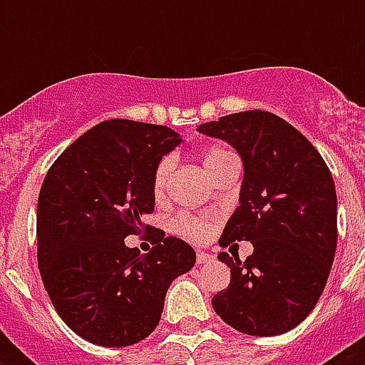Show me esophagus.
<instances>
[{"instance_id": "1", "label": "esophagus", "mask_w": 365, "mask_h": 365, "mask_svg": "<svg viewBox=\"0 0 365 365\" xmlns=\"http://www.w3.org/2000/svg\"><path fill=\"white\" fill-rule=\"evenodd\" d=\"M210 261H214V255L208 254V252H197V263L199 265H202V263H210Z\"/></svg>"}]
</instances>
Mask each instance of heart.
Segmentation results:
<instances>
[{"instance_id": "b5f03b06", "label": "heart", "mask_w": 365, "mask_h": 365, "mask_svg": "<svg viewBox=\"0 0 365 365\" xmlns=\"http://www.w3.org/2000/svg\"><path fill=\"white\" fill-rule=\"evenodd\" d=\"M200 163L205 166L206 174L217 182L223 174L235 170L237 168V157L231 149L223 148V145H210L206 148L200 155ZM172 170H174V159L172 157H163L157 163L153 170V197L157 200H163L168 189ZM212 227H214V217L200 216V214H189L183 212L180 216L172 220V229L174 233L182 235L185 239L191 240H205L210 237Z\"/></svg>"}]
</instances>
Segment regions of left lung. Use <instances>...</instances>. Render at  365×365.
Segmentation results:
<instances>
[{
	"label": "left lung",
	"mask_w": 365,
	"mask_h": 365,
	"mask_svg": "<svg viewBox=\"0 0 365 365\" xmlns=\"http://www.w3.org/2000/svg\"><path fill=\"white\" fill-rule=\"evenodd\" d=\"M233 145L244 163L240 206L220 244L250 240L254 254L220 252L231 282L212 297L217 317L248 335H280L320 299L337 246L331 172L297 128L271 111L250 110L199 125Z\"/></svg>",
	"instance_id": "8db88e82"
}]
</instances>
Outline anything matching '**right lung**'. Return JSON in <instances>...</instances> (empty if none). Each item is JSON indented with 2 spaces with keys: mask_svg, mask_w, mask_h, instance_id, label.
<instances>
[{
  "mask_svg": "<svg viewBox=\"0 0 365 365\" xmlns=\"http://www.w3.org/2000/svg\"><path fill=\"white\" fill-rule=\"evenodd\" d=\"M182 142L168 126L111 119L93 126L53 163L37 199V265L60 318L100 346L145 339L172 280L195 250L151 229L153 248H128L155 210L153 170Z\"/></svg>",
  "mask_w": 365,
  "mask_h": 365,
  "instance_id": "obj_1",
  "label": "right lung"
}]
</instances>
